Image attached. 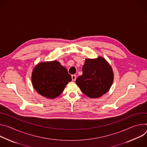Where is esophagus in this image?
<instances>
[{"label": "esophagus", "instance_id": "esophagus-1", "mask_svg": "<svg viewBox=\"0 0 147 147\" xmlns=\"http://www.w3.org/2000/svg\"><path fill=\"white\" fill-rule=\"evenodd\" d=\"M71 77H72V80L73 81H75V80H76V75H72L71 76Z\"/></svg>", "mask_w": 147, "mask_h": 147}]
</instances>
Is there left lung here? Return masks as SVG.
Wrapping results in <instances>:
<instances>
[{
  "label": "left lung",
  "mask_w": 147,
  "mask_h": 147,
  "mask_svg": "<svg viewBox=\"0 0 147 147\" xmlns=\"http://www.w3.org/2000/svg\"><path fill=\"white\" fill-rule=\"evenodd\" d=\"M82 71L83 74L76 79V83L88 97L99 98L109 90L114 74L110 65L103 57L86 58Z\"/></svg>",
  "instance_id": "obj_1"
}]
</instances>
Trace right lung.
Here are the masks:
<instances>
[{"instance_id": "1", "label": "right lung", "mask_w": 147, "mask_h": 147, "mask_svg": "<svg viewBox=\"0 0 147 147\" xmlns=\"http://www.w3.org/2000/svg\"><path fill=\"white\" fill-rule=\"evenodd\" d=\"M71 80V76L67 68L56 60L40 62L31 74L34 89L48 99H55L59 96Z\"/></svg>"}]
</instances>
